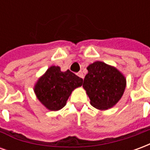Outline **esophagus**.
<instances>
[{
  "instance_id": "34e87169",
  "label": "esophagus",
  "mask_w": 150,
  "mask_h": 150,
  "mask_svg": "<svg viewBox=\"0 0 150 150\" xmlns=\"http://www.w3.org/2000/svg\"><path fill=\"white\" fill-rule=\"evenodd\" d=\"M77 75H78V76H79L80 78H82V79L84 78V76H83V72H82V71L78 72V73H77Z\"/></svg>"
}]
</instances>
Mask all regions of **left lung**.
I'll list each match as a JSON object with an SVG mask.
<instances>
[{"mask_svg":"<svg viewBox=\"0 0 150 150\" xmlns=\"http://www.w3.org/2000/svg\"><path fill=\"white\" fill-rule=\"evenodd\" d=\"M83 87L96 108L106 110L120 100L125 89L126 79L113 67L103 62H95L88 67Z\"/></svg>","mask_w":150,"mask_h":150,"instance_id":"1","label":"left lung"}]
</instances>
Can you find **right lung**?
Wrapping results in <instances>:
<instances>
[{
	"instance_id": "add662e5",
	"label": "right lung",
	"mask_w": 150,
	"mask_h": 150,
	"mask_svg": "<svg viewBox=\"0 0 150 150\" xmlns=\"http://www.w3.org/2000/svg\"><path fill=\"white\" fill-rule=\"evenodd\" d=\"M82 84L83 79L70 70L62 72L59 67L52 66L38 79L34 91L44 106L57 111L65 106L71 91Z\"/></svg>"
}]
</instances>
